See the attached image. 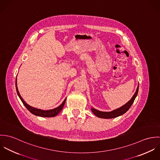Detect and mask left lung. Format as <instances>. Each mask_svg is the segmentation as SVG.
I'll use <instances>...</instances> for the list:
<instances>
[{"instance_id":"1","label":"left lung","mask_w":160,"mask_h":160,"mask_svg":"<svg viewBox=\"0 0 160 160\" xmlns=\"http://www.w3.org/2000/svg\"><path fill=\"white\" fill-rule=\"evenodd\" d=\"M138 91V86H137L136 91L135 92V93L134 94V95L132 96V97L131 98V99L129 102H128L125 105L119 107L118 109H116V110H113L112 112H101V111L97 110V109H95L93 108H91V111L92 112V113L95 114L96 116H97L98 118H100L111 119V118H114L118 117V116H119L122 114H124L126 112L128 111V110L130 108V107H131V105L134 103V101L135 98L137 97Z\"/></svg>"}]
</instances>
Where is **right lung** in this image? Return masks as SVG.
Segmentation results:
<instances>
[{
	"label": "right lung",
	"instance_id": "obj_1",
	"mask_svg": "<svg viewBox=\"0 0 160 160\" xmlns=\"http://www.w3.org/2000/svg\"><path fill=\"white\" fill-rule=\"evenodd\" d=\"M15 86H16V89H17V92L18 93V97H20V100H22V102H23V105L26 107V108L32 113V114H34L36 116H41V117H54L55 116H57L58 114L63 109L64 105L65 103V101L67 98L64 100V101L63 102V103L58 106V107L54 108V109H52V110H41V109H38L36 108H34L30 105H29L28 104H27L23 99V98L22 97V96L20 95L18 89V87H17V78H16V82H15Z\"/></svg>",
	"mask_w": 160,
	"mask_h": 160
}]
</instances>
